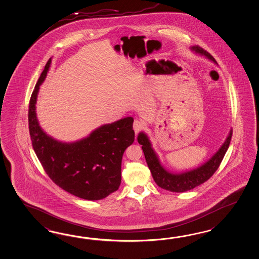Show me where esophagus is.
Here are the masks:
<instances>
[{
    "label": "esophagus",
    "instance_id": "1",
    "mask_svg": "<svg viewBox=\"0 0 259 259\" xmlns=\"http://www.w3.org/2000/svg\"><path fill=\"white\" fill-rule=\"evenodd\" d=\"M133 128H134L136 134H138V133L140 132V131L143 129L144 123L142 121H139V120H135L134 124H133Z\"/></svg>",
    "mask_w": 259,
    "mask_h": 259
}]
</instances>
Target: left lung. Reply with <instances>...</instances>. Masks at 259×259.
<instances>
[{"label": "left lung", "mask_w": 259, "mask_h": 259, "mask_svg": "<svg viewBox=\"0 0 259 259\" xmlns=\"http://www.w3.org/2000/svg\"><path fill=\"white\" fill-rule=\"evenodd\" d=\"M192 50L206 56L207 58H210L211 60L215 62L212 55L200 46H193ZM231 137H232V130L230 131L229 137L226 139L225 143L222 145V147L219 149V151L203 165L190 172H182L179 175L168 172L163 169V167L161 166L160 161L156 156L155 152L151 148L149 138H147L145 134L140 133L138 135V143L142 145V150L146 158V161L148 163V166L150 168L152 178L154 179L156 184L161 189L169 190L172 192H184V191L192 190L195 187L204 183L219 169V165L223 160L227 150L229 149Z\"/></svg>", "instance_id": "obj_1"}]
</instances>
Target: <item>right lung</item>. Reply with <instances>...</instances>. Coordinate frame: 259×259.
Here are the masks:
<instances>
[{"instance_id": "add662e5", "label": "right lung", "mask_w": 259, "mask_h": 259, "mask_svg": "<svg viewBox=\"0 0 259 259\" xmlns=\"http://www.w3.org/2000/svg\"><path fill=\"white\" fill-rule=\"evenodd\" d=\"M50 63L51 58L29 99V130L33 150L55 184L81 199L101 200L120 187L122 154L135 140L134 119L127 117L105 124L75 143H61L48 137L38 123L35 104Z\"/></svg>"}]
</instances>
